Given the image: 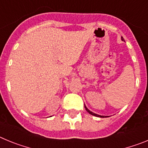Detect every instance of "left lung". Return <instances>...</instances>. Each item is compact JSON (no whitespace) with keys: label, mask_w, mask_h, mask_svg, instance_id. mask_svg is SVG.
I'll list each match as a JSON object with an SVG mask.
<instances>
[{"label":"left lung","mask_w":148,"mask_h":148,"mask_svg":"<svg viewBox=\"0 0 148 148\" xmlns=\"http://www.w3.org/2000/svg\"><path fill=\"white\" fill-rule=\"evenodd\" d=\"M121 40H124V38H123V37H121ZM84 108H85V109H86V110L87 111V112H88L89 113H90V114H91V115H92V116H97V117H101V118H102V117H104V116H99V115H97V114H95V113H92V112H91V111L90 110H89L88 109H87V108H86V106H84ZM106 117V116H105Z\"/></svg>","instance_id":"8db88e82"}]
</instances>
